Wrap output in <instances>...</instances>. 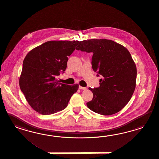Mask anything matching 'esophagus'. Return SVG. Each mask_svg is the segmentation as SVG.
<instances>
[{
	"mask_svg": "<svg viewBox=\"0 0 159 159\" xmlns=\"http://www.w3.org/2000/svg\"><path fill=\"white\" fill-rule=\"evenodd\" d=\"M79 89H80V90H87V87H82V86H79Z\"/></svg>",
	"mask_w": 159,
	"mask_h": 159,
	"instance_id": "esophagus-1",
	"label": "esophagus"
}]
</instances>
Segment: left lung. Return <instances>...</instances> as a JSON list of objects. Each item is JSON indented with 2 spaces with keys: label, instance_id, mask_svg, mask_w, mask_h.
Listing matches in <instances>:
<instances>
[{
  "label": "left lung",
  "instance_id": "left-lung-1",
  "mask_svg": "<svg viewBox=\"0 0 159 159\" xmlns=\"http://www.w3.org/2000/svg\"><path fill=\"white\" fill-rule=\"evenodd\" d=\"M77 50L93 52L92 67L101 75L100 87L93 92L88 108L103 116L120 111L129 101L136 87V66L129 51L120 43L107 39L80 41Z\"/></svg>",
  "mask_w": 159,
  "mask_h": 159
}]
</instances>
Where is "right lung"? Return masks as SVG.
<instances>
[{"instance_id": "obj_1", "label": "right lung", "mask_w": 159, "mask_h": 159, "mask_svg": "<svg viewBox=\"0 0 159 159\" xmlns=\"http://www.w3.org/2000/svg\"><path fill=\"white\" fill-rule=\"evenodd\" d=\"M79 41H49L31 50L23 63L19 85L31 108L43 115L64 110L79 84L68 85L57 79L67 67L68 56Z\"/></svg>"}]
</instances>
